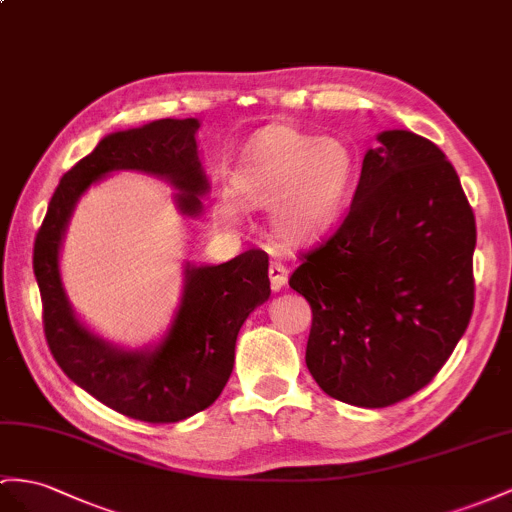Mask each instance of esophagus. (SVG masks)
<instances>
[{
  "label": "esophagus",
  "mask_w": 512,
  "mask_h": 512,
  "mask_svg": "<svg viewBox=\"0 0 512 512\" xmlns=\"http://www.w3.org/2000/svg\"><path fill=\"white\" fill-rule=\"evenodd\" d=\"M268 274H270V285L274 292H279L285 287L287 283V277H290V270H287L283 264H279V261H272L270 268H268Z\"/></svg>",
  "instance_id": "1"
}]
</instances>
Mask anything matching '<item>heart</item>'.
Returning <instances> with one entry per match:
<instances>
[{
	"instance_id": "heart-1",
	"label": "heart",
	"mask_w": 512,
	"mask_h": 512,
	"mask_svg": "<svg viewBox=\"0 0 512 512\" xmlns=\"http://www.w3.org/2000/svg\"><path fill=\"white\" fill-rule=\"evenodd\" d=\"M357 181V157L342 138H318L294 125H268L246 144L231 188L248 207L272 205V231L285 246L318 240L342 216ZM220 216L238 207L225 199Z\"/></svg>"
}]
</instances>
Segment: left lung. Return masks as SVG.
Returning <instances> with one entry per match:
<instances>
[{
    "label": "left lung",
    "instance_id": "obj_1",
    "mask_svg": "<svg viewBox=\"0 0 512 512\" xmlns=\"http://www.w3.org/2000/svg\"><path fill=\"white\" fill-rule=\"evenodd\" d=\"M476 218L445 153L413 131L378 134L339 229L303 255L307 368L324 393L383 409L426 387L474 311Z\"/></svg>",
    "mask_w": 512,
    "mask_h": 512
}]
</instances>
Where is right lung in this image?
Segmentation results:
<instances>
[{"label":"right lung","instance_id":"add662e5","mask_svg":"<svg viewBox=\"0 0 512 512\" xmlns=\"http://www.w3.org/2000/svg\"><path fill=\"white\" fill-rule=\"evenodd\" d=\"M196 119H162L116 131L64 173L34 240V274L43 298L51 355L75 385L116 413L149 424H173L207 409L225 389L235 339L270 296L268 255L251 248L220 266H186L181 305L153 350H123L90 333L69 305L60 279V244L77 199L112 170H140L173 183L183 214L201 212L209 190L196 153Z\"/></svg>","mask_w":512,"mask_h":512}]
</instances>
